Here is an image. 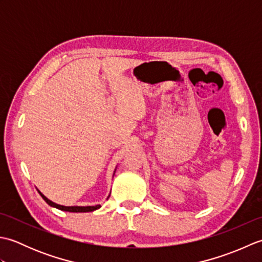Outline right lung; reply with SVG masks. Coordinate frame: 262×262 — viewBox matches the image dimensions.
Segmentation results:
<instances>
[{
  "label": "right lung",
  "instance_id": "right-lung-1",
  "mask_svg": "<svg viewBox=\"0 0 262 262\" xmlns=\"http://www.w3.org/2000/svg\"><path fill=\"white\" fill-rule=\"evenodd\" d=\"M38 192L40 193V196L42 197V199L45 200V202L49 206H52V207H55V208L60 209V210H64V211H71V213H86V211H93V210H96V209L101 207L100 205H96V206H62V205L53 203L52 200H49L47 197L43 196V194L39 190H38ZM109 196H110V194H109Z\"/></svg>",
  "mask_w": 262,
  "mask_h": 262
}]
</instances>
